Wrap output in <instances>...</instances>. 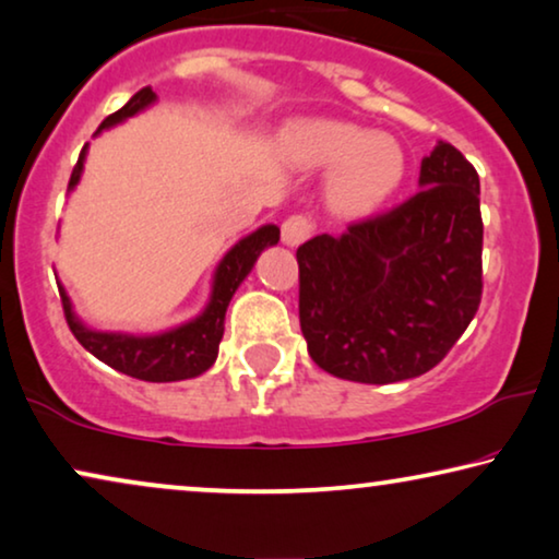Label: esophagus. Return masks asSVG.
<instances>
[{
	"label": "esophagus",
	"mask_w": 559,
	"mask_h": 559,
	"mask_svg": "<svg viewBox=\"0 0 559 559\" xmlns=\"http://www.w3.org/2000/svg\"><path fill=\"white\" fill-rule=\"evenodd\" d=\"M311 233H313V223L306 215H290L281 227L283 242H286L288 248L301 246L306 238H311Z\"/></svg>",
	"instance_id": "esophagus-1"
}]
</instances>
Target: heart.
Segmentation results:
<instances>
[{
	"instance_id": "obj_1",
	"label": "heart",
	"mask_w": 559,
	"mask_h": 559,
	"mask_svg": "<svg viewBox=\"0 0 559 559\" xmlns=\"http://www.w3.org/2000/svg\"><path fill=\"white\" fill-rule=\"evenodd\" d=\"M290 148L306 167L332 171V202L340 210L365 212L382 204L403 185L405 152L384 133H367L349 123L313 121L290 133Z\"/></svg>"
}]
</instances>
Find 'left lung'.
I'll list each match as a JSON object with an SVG mask.
<instances>
[{
  "label": "left lung",
  "mask_w": 559,
  "mask_h": 559,
  "mask_svg": "<svg viewBox=\"0 0 559 559\" xmlns=\"http://www.w3.org/2000/svg\"><path fill=\"white\" fill-rule=\"evenodd\" d=\"M481 248L474 164L438 141L411 200L298 246V319L311 359L367 384L426 374L476 317Z\"/></svg>",
  "instance_id": "1"
}]
</instances>
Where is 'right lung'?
Wrapping results in <instances>:
<instances>
[{"instance_id": "1", "label": "right lung", "mask_w": 559, "mask_h": 559, "mask_svg": "<svg viewBox=\"0 0 559 559\" xmlns=\"http://www.w3.org/2000/svg\"><path fill=\"white\" fill-rule=\"evenodd\" d=\"M154 98L156 96L152 88H141L139 93H133L129 104L108 116V119H104V123L98 126V131H104L108 126L121 123L123 119H129V116L139 114L141 108L154 104ZM83 162H85V146L81 156H78L73 175H70V182H68L70 190H73L78 179H81ZM278 238H281V230L276 225H263L258 227L255 233H250L248 238H242L217 265L207 309H204L198 319L187 321V324L177 329H169V332L164 334L133 336V334H114V332H93V329L83 326V321L75 317L68 294L62 290V286H58L60 298H62V313H66V321L75 340L81 342L93 357L106 361L108 367L119 369V372L136 377V380H144V382L190 380V377L207 372V369L215 365L219 340H223V332H225L227 304H230L235 288L240 286L242 278H246L250 269L255 265L258 255L263 253V248L276 246Z\"/></svg>"}]
</instances>
